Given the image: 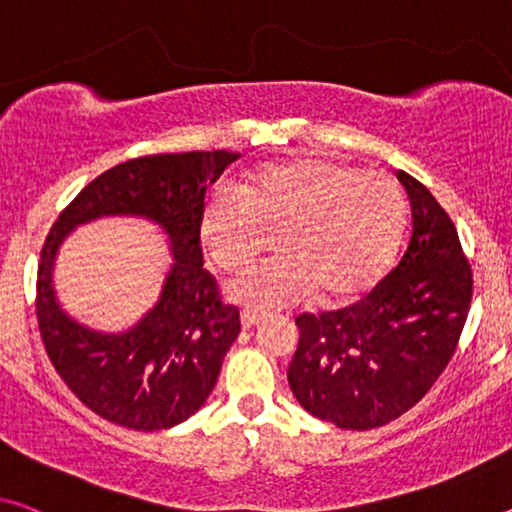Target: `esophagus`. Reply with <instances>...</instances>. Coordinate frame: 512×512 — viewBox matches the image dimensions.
Returning a JSON list of instances; mask_svg holds the SVG:
<instances>
[{
	"mask_svg": "<svg viewBox=\"0 0 512 512\" xmlns=\"http://www.w3.org/2000/svg\"><path fill=\"white\" fill-rule=\"evenodd\" d=\"M264 319V312L259 310H253V308H246L241 312V326L243 329H253V326H257L259 322Z\"/></svg>",
	"mask_w": 512,
	"mask_h": 512,
	"instance_id": "esophagus-1",
	"label": "esophagus"
}]
</instances>
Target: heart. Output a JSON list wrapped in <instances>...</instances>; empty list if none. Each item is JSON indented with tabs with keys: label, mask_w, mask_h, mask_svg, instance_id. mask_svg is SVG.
I'll use <instances>...</instances> for the list:
<instances>
[{
	"label": "heart",
	"mask_w": 512,
	"mask_h": 512,
	"mask_svg": "<svg viewBox=\"0 0 512 512\" xmlns=\"http://www.w3.org/2000/svg\"><path fill=\"white\" fill-rule=\"evenodd\" d=\"M407 202L386 174L326 158L257 170L241 188L218 186L204 202L200 234L211 262L246 271L271 248L273 262L236 278V301L285 305L315 289L322 303L363 292L398 253Z\"/></svg>",
	"instance_id": "1"
}]
</instances>
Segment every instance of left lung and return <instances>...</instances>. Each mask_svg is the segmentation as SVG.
Masks as SVG:
<instances>
[{"label":"left lung","instance_id":"obj_1","mask_svg":"<svg viewBox=\"0 0 512 512\" xmlns=\"http://www.w3.org/2000/svg\"><path fill=\"white\" fill-rule=\"evenodd\" d=\"M411 236L398 266L349 308L296 317L287 379L301 407L342 430L400 418L446 370L467 322L474 278L460 236L430 190L398 172Z\"/></svg>","mask_w":512,"mask_h":512}]
</instances>
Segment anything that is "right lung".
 I'll list each match as a JSON object with an SVG mask.
<instances>
[{"mask_svg": "<svg viewBox=\"0 0 512 512\" xmlns=\"http://www.w3.org/2000/svg\"><path fill=\"white\" fill-rule=\"evenodd\" d=\"M239 154L188 151L126 160L103 172L59 213L41 248L36 319L45 352L66 386L105 421L154 432L179 425L207 402L241 333L239 310L220 301L204 269L200 216L207 188ZM137 215L168 234L175 262L154 309L128 332L103 334L68 318L54 296L58 246L78 224Z\"/></svg>", "mask_w": 512, "mask_h": 512, "instance_id": "obj_1", "label": "right lung"}]
</instances>
